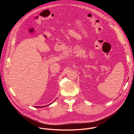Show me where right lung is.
<instances>
[{
    "label": "right lung",
    "mask_w": 134,
    "mask_h": 134,
    "mask_svg": "<svg viewBox=\"0 0 134 134\" xmlns=\"http://www.w3.org/2000/svg\"><path fill=\"white\" fill-rule=\"evenodd\" d=\"M48 105H47V106H48ZM46 107V106H44L43 107ZM35 107V108H42L43 107H37V106H36V107Z\"/></svg>",
    "instance_id": "add662e5"
}]
</instances>
